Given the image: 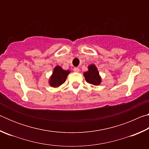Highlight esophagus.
I'll list each match as a JSON object with an SVG mask.
<instances>
[{
  "label": "esophagus",
  "instance_id": "34e87169",
  "mask_svg": "<svg viewBox=\"0 0 149 149\" xmlns=\"http://www.w3.org/2000/svg\"><path fill=\"white\" fill-rule=\"evenodd\" d=\"M74 71L75 72L78 73V72H79V68H77V67L74 68Z\"/></svg>",
  "mask_w": 149,
  "mask_h": 149
}]
</instances>
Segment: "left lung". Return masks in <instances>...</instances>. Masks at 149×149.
<instances>
[{
	"label": "left lung",
	"mask_w": 149,
	"mask_h": 149,
	"mask_svg": "<svg viewBox=\"0 0 149 149\" xmlns=\"http://www.w3.org/2000/svg\"><path fill=\"white\" fill-rule=\"evenodd\" d=\"M88 68V71L84 73L85 81L93 85H99L102 82L101 77L99 70L95 64H91Z\"/></svg>",
	"instance_id": "obj_1"
}]
</instances>
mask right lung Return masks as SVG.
<instances>
[{
    "instance_id": "obj_1",
    "label": "right lung",
    "mask_w": 149,
    "mask_h": 149,
    "mask_svg": "<svg viewBox=\"0 0 149 149\" xmlns=\"http://www.w3.org/2000/svg\"><path fill=\"white\" fill-rule=\"evenodd\" d=\"M71 71L65 70L61 66L56 65L54 67L52 75L49 79V84L50 87L56 88L60 87L65 81L67 77Z\"/></svg>"
}]
</instances>
